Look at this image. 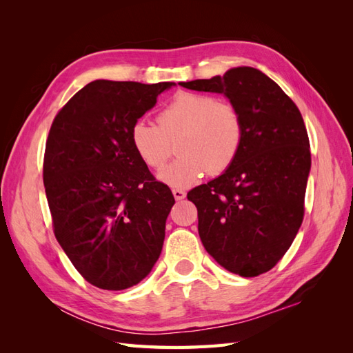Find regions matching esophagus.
<instances>
[{
  "label": "esophagus",
  "instance_id": "34e87169",
  "mask_svg": "<svg viewBox=\"0 0 353 353\" xmlns=\"http://www.w3.org/2000/svg\"><path fill=\"white\" fill-rule=\"evenodd\" d=\"M172 194H174L175 200H183L185 197V191L181 188H172Z\"/></svg>",
  "mask_w": 353,
  "mask_h": 353
}]
</instances>
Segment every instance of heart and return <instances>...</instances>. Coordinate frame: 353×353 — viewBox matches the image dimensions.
I'll use <instances>...</instances> for the list:
<instances>
[{"instance_id":"obj_1","label":"heart","mask_w":353,"mask_h":353,"mask_svg":"<svg viewBox=\"0 0 353 353\" xmlns=\"http://www.w3.org/2000/svg\"><path fill=\"white\" fill-rule=\"evenodd\" d=\"M244 138L239 109L209 94L179 91L157 114V125L138 119L131 128V144L141 162L162 169L159 178L172 187H190L205 175H219L236 162Z\"/></svg>"}]
</instances>
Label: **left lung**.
<instances>
[{
    "label": "left lung",
    "instance_id": "8db88e82",
    "mask_svg": "<svg viewBox=\"0 0 353 353\" xmlns=\"http://www.w3.org/2000/svg\"><path fill=\"white\" fill-rule=\"evenodd\" d=\"M181 85L225 94L241 113L236 162L187 197L197 208L199 236L212 258L230 272L258 276L279 263L302 225L311 170L303 117L279 85L253 68Z\"/></svg>",
    "mask_w": 353,
    "mask_h": 353
}]
</instances>
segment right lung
Returning <instances> with one entry per match:
<instances>
[{
  "instance_id": "obj_1",
  "label": "right lung",
  "mask_w": 353,
  "mask_h": 353,
  "mask_svg": "<svg viewBox=\"0 0 353 353\" xmlns=\"http://www.w3.org/2000/svg\"><path fill=\"white\" fill-rule=\"evenodd\" d=\"M174 82L97 79L63 105L46 144V194L54 236L77 271L125 290L152 271L175 199L137 156L131 128Z\"/></svg>"
}]
</instances>
